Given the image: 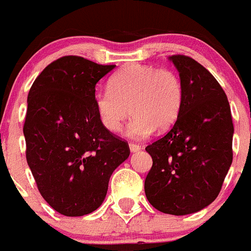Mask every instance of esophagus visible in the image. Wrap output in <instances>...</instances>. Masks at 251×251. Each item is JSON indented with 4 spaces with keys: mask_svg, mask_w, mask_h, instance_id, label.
Listing matches in <instances>:
<instances>
[{
    "mask_svg": "<svg viewBox=\"0 0 251 251\" xmlns=\"http://www.w3.org/2000/svg\"><path fill=\"white\" fill-rule=\"evenodd\" d=\"M129 149H130L131 152H138V151L141 150V146H139L138 144L130 143V144H129Z\"/></svg>",
    "mask_w": 251,
    "mask_h": 251,
    "instance_id": "34e87169",
    "label": "esophagus"
}]
</instances>
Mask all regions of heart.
<instances>
[{"label":"heart","mask_w":251,"mask_h":251,"mask_svg":"<svg viewBox=\"0 0 251 251\" xmlns=\"http://www.w3.org/2000/svg\"><path fill=\"white\" fill-rule=\"evenodd\" d=\"M184 93L179 76L170 69L145 64H130L118 71L110 88L99 89L94 95L96 112L107 130L117 133L133 115L126 134L145 139L157 129L173 126L183 107Z\"/></svg>","instance_id":"1"}]
</instances>
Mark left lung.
Wrapping results in <instances>:
<instances>
[{"label":"left lung","mask_w":251,"mask_h":251,"mask_svg":"<svg viewBox=\"0 0 251 251\" xmlns=\"http://www.w3.org/2000/svg\"><path fill=\"white\" fill-rule=\"evenodd\" d=\"M179 72L184 100L175 126L145 150L152 167L145 195L155 209L183 216L209 206L232 165L229 102L215 76L195 59L171 56Z\"/></svg>","instance_id":"1"}]
</instances>
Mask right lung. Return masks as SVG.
Returning a JSON list of instances; mask_svg holds the SVG:
<instances>
[{
    "label": "right lung",
    "mask_w": 251,
    "mask_h": 251,
    "mask_svg": "<svg viewBox=\"0 0 251 251\" xmlns=\"http://www.w3.org/2000/svg\"><path fill=\"white\" fill-rule=\"evenodd\" d=\"M116 66L64 56L41 72L28 95L23 133L26 161L47 204L68 217L101 206L128 143L100 122L96 83Z\"/></svg>",
    "instance_id": "add662e5"
}]
</instances>
